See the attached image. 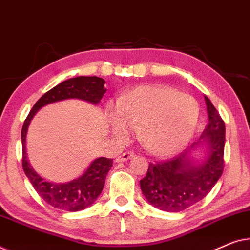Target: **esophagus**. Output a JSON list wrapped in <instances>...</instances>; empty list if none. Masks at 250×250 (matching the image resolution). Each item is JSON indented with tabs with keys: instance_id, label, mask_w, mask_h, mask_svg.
Listing matches in <instances>:
<instances>
[{
	"instance_id": "esophagus-1",
	"label": "esophagus",
	"mask_w": 250,
	"mask_h": 250,
	"mask_svg": "<svg viewBox=\"0 0 250 250\" xmlns=\"http://www.w3.org/2000/svg\"><path fill=\"white\" fill-rule=\"evenodd\" d=\"M133 156H135V155H133L132 153L126 152V153L121 154V155H119V156L117 157V159H115V162H125V161H128V160H130V159H132Z\"/></svg>"
}]
</instances>
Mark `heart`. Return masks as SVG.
I'll return each instance as SVG.
<instances>
[{
    "mask_svg": "<svg viewBox=\"0 0 250 250\" xmlns=\"http://www.w3.org/2000/svg\"><path fill=\"white\" fill-rule=\"evenodd\" d=\"M106 118L111 135L126 142L135 130L149 153L170 157L184 150L195 135L199 106L190 95L167 86H140L108 104Z\"/></svg>",
    "mask_w": 250,
    "mask_h": 250,
    "instance_id": "1",
    "label": "heart"
}]
</instances>
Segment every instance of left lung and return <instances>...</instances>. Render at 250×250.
I'll list each match as a JSON object with an SVG mask.
<instances>
[{
	"label": "left lung",
	"mask_w": 250,
	"mask_h": 250,
	"mask_svg": "<svg viewBox=\"0 0 250 250\" xmlns=\"http://www.w3.org/2000/svg\"><path fill=\"white\" fill-rule=\"evenodd\" d=\"M208 124L198 142L180 156L149 164L140 189L147 202L165 212H182L195 205L212 190L223 172L226 125L207 96ZM203 148L204 155L195 159L193 154Z\"/></svg>",
	"instance_id": "8db88e82"
}]
</instances>
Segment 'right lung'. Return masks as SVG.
<instances>
[{
  "label": "right lung",
  "instance_id": "right-lung-1",
  "mask_svg": "<svg viewBox=\"0 0 250 250\" xmlns=\"http://www.w3.org/2000/svg\"><path fill=\"white\" fill-rule=\"evenodd\" d=\"M105 80L98 77H77L65 80L55 86L54 88L45 93L36 102L28 114L21 130V143H22V167L27 178L33 185L35 190L47 204L55 208L77 212L85 209L96 202L105 185L107 172L111 170L113 160L106 157L95 159L83 172L82 175L69 182L48 181L42 178L31 167L27 156V132L31 120L42 107L55 102L71 100L86 101L97 105L106 91Z\"/></svg>",
  "mask_w": 250,
  "mask_h": 250
}]
</instances>
